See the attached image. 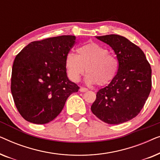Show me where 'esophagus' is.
Returning a JSON list of instances; mask_svg holds the SVG:
<instances>
[{
  "label": "esophagus",
  "mask_w": 160,
  "mask_h": 160,
  "mask_svg": "<svg viewBox=\"0 0 160 160\" xmlns=\"http://www.w3.org/2000/svg\"><path fill=\"white\" fill-rule=\"evenodd\" d=\"M87 90H88V89L85 88V87H80L79 89V91L82 92H87Z\"/></svg>",
  "instance_id": "1"
}]
</instances>
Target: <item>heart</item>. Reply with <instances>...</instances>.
Returning <instances> with one entry per match:
<instances>
[{
  "instance_id": "1",
  "label": "heart",
  "mask_w": 160,
  "mask_h": 160,
  "mask_svg": "<svg viewBox=\"0 0 160 160\" xmlns=\"http://www.w3.org/2000/svg\"><path fill=\"white\" fill-rule=\"evenodd\" d=\"M78 54L68 52L65 56V65L68 77L77 82L87 71L85 81L89 84L104 86L114 78L117 73L118 60L108 49L95 42L81 46Z\"/></svg>"
}]
</instances>
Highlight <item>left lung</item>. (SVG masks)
Here are the masks:
<instances>
[{"mask_svg":"<svg viewBox=\"0 0 160 160\" xmlns=\"http://www.w3.org/2000/svg\"><path fill=\"white\" fill-rule=\"evenodd\" d=\"M96 38L112 48L119 67L110 84L97 92L91 111L106 123H124L143 108L152 89V68L143 52L128 38L115 34Z\"/></svg>","mask_w":160,"mask_h":160,"instance_id":"obj_1","label":"left lung"}]
</instances>
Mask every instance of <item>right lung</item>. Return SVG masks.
I'll return each mask as SVG.
<instances>
[{
    "instance_id": "1",
    "label": "right lung",
    "mask_w": 160,
    "mask_h": 160,
    "mask_svg": "<svg viewBox=\"0 0 160 160\" xmlns=\"http://www.w3.org/2000/svg\"><path fill=\"white\" fill-rule=\"evenodd\" d=\"M76 36H61L32 41L16 56L11 90L26 121L43 124L60 114L68 98L79 87L67 76L65 56Z\"/></svg>"
}]
</instances>
